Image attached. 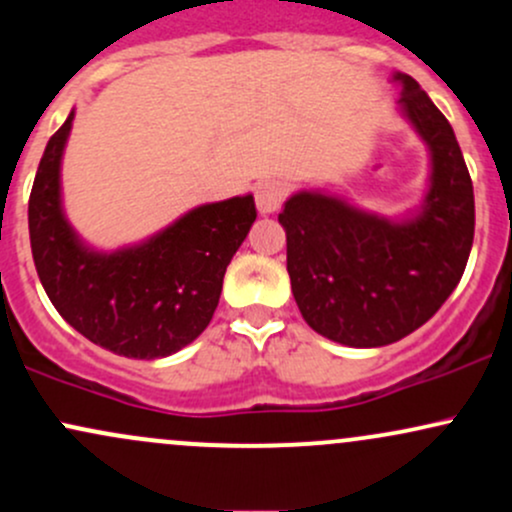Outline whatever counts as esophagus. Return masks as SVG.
Segmentation results:
<instances>
[{
  "label": "esophagus",
  "mask_w": 512,
  "mask_h": 512,
  "mask_svg": "<svg viewBox=\"0 0 512 512\" xmlns=\"http://www.w3.org/2000/svg\"><path fill=\"white\" fill-rule=\"evenodd\" d=\"M286 194H289V189H286L284 182H279V179H265V182L257 184V189H255L257 211L274 213L279 206L284 204Z\"/></svg>",
  "instance_id": "esophagus-1"
}]
</instances>
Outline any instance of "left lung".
Segmentation results:
<instances>
[{
  "mask_svg": "<svg viewBox=\"0 0 512 512\" xmlns=\"http://www.w3.org/2000/svg\"><path fill=\"white\" fill-rule=\"evenodd\" d=\"M401 106L432 150L423 213L391 223L333 196L294 194L279 213L286 269L303 320L323 338L381 347L440 311L474 243V187L452 126L408 75Z\"/></svg>",
  "mask_w": 512,
  "mask_h": 512,
  "instance_id": "8db88e82",
  "label": "left lung"
}]
</instances>
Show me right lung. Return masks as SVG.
<instances>
[{
  "instance_id": "add662e5",
  "label": "right lung",
  "mask_w": 512,
  "mask_h": 512,
  "mask_svg": "<svg viewBox=\"0 0 512 512\" xmlns=\"http://www.w3.org/2000/svg\"><path fill=\"white\" fill-rule=\"evenodd\" d=\"M72 116L50 136L28 199L31 252L43 289L94 345L133 359L172 355L211 323L226 267L257 218L255 199L199 206L131 250L89 252L60 209V157Z\"/></svg>"
}]
</instances>
